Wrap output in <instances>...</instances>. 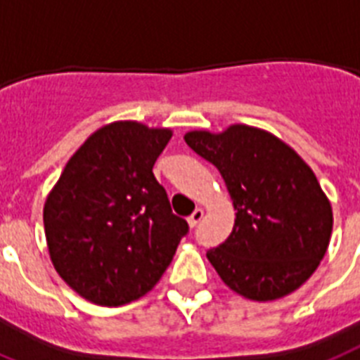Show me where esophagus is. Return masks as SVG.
I'll use <instances>...</instances> for the list:
<instances>
[{
	"mask_svg": "<svg viewBox=\"0 0 360 360\" xmlns=\"http://www.w3.org/2000/svg\"><path fill=\"white\" fill-rule=\"evenodd\" d=\"M201 218H203V209H195L194 212H192V214L188 216L190 227L198 226V224H200V221H201Z\"/></svg>",
	"mask_w": 360,
	"mask_h": 360,
	"instance_id": "34e87169",
	"label": "esophagus"
}]
</instances>
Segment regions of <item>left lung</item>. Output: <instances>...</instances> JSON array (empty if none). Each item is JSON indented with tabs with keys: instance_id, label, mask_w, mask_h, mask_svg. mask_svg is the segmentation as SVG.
Masks as SVG:
<instances>
[{
	"instance_id": "obj_1",
	"label": "left lung",
	"mask_w": 360,
	"mask_h": 360,
	"mask_svg": "<svg viewBox=\"0 0 360 360\" xmlns=\"http://www.w3.org/2000/svg\"><path fill=\"white\" fill-rule=\"evenodd\" d=\"M185 142L220 170L236 210L227 240L207 250L221 281L255 302L302 286L333 231L331 205L311 168L274 134L248 125L192 131Z\"/></svg>"
}]
</instances>
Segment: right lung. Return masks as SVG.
Listing matches in <instances>:
<instances>
[{
	"instance_id": "1",
	"label": "right lung",
	"mask_w": 360,
	"mask_h": 360,
	"mask_svg": "<svg viewBox=\"0 0 360 360\" xmlns=\"http://www.w3.org/2000/svg\"><path fill=\"white\" fill-rule=\"evenodd\" d=\"M170 139L168 129L136 122L107 125L75 151L48 195L51 261L89 302L118 307L144 296L188 235L153 175Z\"/></svg>"
}]
</instances>
